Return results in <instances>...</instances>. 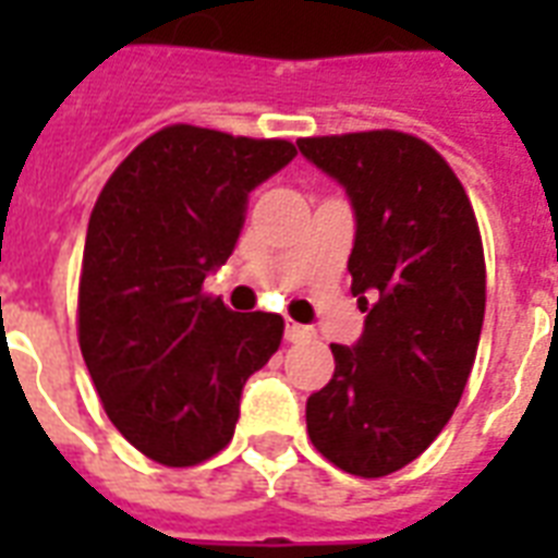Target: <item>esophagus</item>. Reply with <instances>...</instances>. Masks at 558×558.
<instances>
[{
    "mask_svg": "<svg viewBox=\"0 0 558 558\" xmlns=\"http://www.w3.org/2000/svg\"><path fill=\"white\" fill-rule=\"evenodd\" d=\"M287 341H306L313 339L315 332L313 327H304V324H295V322H287V330H283Z\"/></svg>",
    "mask_w": 558,
    "mask_h": 558,
    "instance_id": "1",
    "label": "esophagus"
}]
</instances>
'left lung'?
Masks as SVG:
<instances>
[{
	"label": "left lung",
	"instance_id": "1",
	"mask_svg": "<svg viewBox=\"0 0 558 558\" xmlns=\"http://www.w3.org/2000/svg\"><path fill=\"white\" fill-rule=\"evenodd\" d=\"M298 150L353 205L350 292L365 313L353 348L330 344L336 373L306 399V432L350 475H390L432 446L475 365L486 306L475 210L414 135H322Z\"/></svg>",
	"mask_w": 558,
	"mask_h": 558
}]
</instances>
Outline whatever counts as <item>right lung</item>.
Returning a JSON list of instances; mask_svg holds the SVG:
<instances>
[{"mask_svg": "<svg viewBox=\"0 0 558 558\" xmlns=\"http://www.w3.org/2000/svg\"><path fill=\"white\" fill-rule=\"evenodd\" d=\"M295 156L280 138L173 124L138 144L95 202L81 353L112 425L156 463L193 466L226 449L245 379L280 348V315L231 313L202 283L234 252L248 193Z\"/></svg>", "mask_w": 558, "mask_h": 558, "instance_id": "obj_1", "label": "right lung"}]
</instances>
